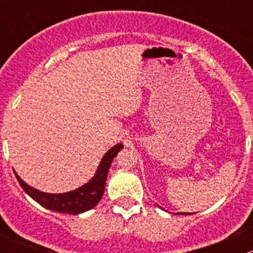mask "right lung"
Wrapping results in <instances>:
<instances>
[{
    "instance_id": "1",
    "label": "right lung",
    "mask_w": 253,
    "mask_h": 253,
    "mask_svg": "<svg viewBox=\"0 0 253 253\" xmlns=\"http://www.w3.org/2000/svg\"><path fill=\"white\" fill-rule=\"evenodd\" d=\"M122 148H124V145L121 143L112 147L101 159L100 165H99L94 177L88 183L77 188V190L71 191V192L58 193V195L42 192V191L30 187L16 172L14 174H16L18 182L22 186L23 190L33 200L37 201L39 205L50 209V211H57V213H68L76 215V214L83 213V211L91 209L93 207L98 205L99 201L101 200L104 195V190H105V181L106 177H108L109 168H110L114 158L116 157V154Z\"/></svg>"
}]
</instances>
